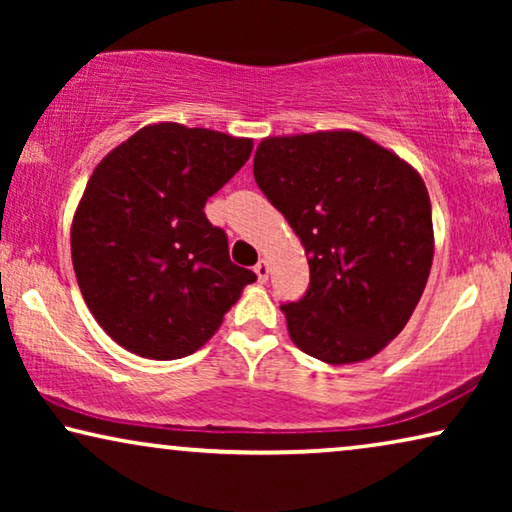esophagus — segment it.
I'll return each mask as SVG.
<instances>
[{
    "instance_id": "1",
    "label": "esophagus",
    "mask_w": 512,
    "mask_h": 512,
    "mask_svg": "<svg viewBox=\"0 0 512 512\" xmlns=\"http://www.w3.org/2000/svg\"><path fill=\"white\" fill-rule=\"evenodd\" d=\"M254 272H256L258 282H265V279H268V272H270L268 261H258V263L254 265Z\"/></svg>"
}]
</instances>
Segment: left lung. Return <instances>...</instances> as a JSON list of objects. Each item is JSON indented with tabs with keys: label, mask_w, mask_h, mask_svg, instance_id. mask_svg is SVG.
<instances>
[{
	"label": "left lung",
	"mask_w": 512,
	"mask_h": 512,
	"mask_svg": "<svg viewBox=\"0 0 512 512\" xmlns=\"http://www.w3.org/2000/svg\"><path fill=\"white\" fill-rule=\"evenodd\" d=\"M254 179L310 256L305 296L282 305L291 340L333 366L375 356L408 324L431 272L422 177L342 130L263 139Z\"/></svg>",
	"instance_id": "8db88e82"
}]
</instances>
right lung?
Here are the masks:
<instances>
[{
    "label": "right lung",
    "mask_w": 512,
    "mask_h": 512,
    "mask_svg": "<svg viewBox=\"0 0 512 512\" xmlns=\"http://www.w3.org/2000/svg\"><path fill=\"white\" fill-rule=\"evenodd\" d=\"M251 146L158 123L95 167L74 216L72 261L88 310L128 352L156 361L193 354L256 282L230 261L226 230L205 214Z\"/></svg>",
    "instance_id": "right-lung-1"
}]
</instances>
